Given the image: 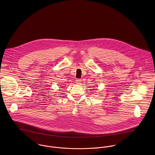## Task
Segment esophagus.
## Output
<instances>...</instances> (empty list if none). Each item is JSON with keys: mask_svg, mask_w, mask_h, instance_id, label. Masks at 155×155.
Instances as JSON below:
<instances>
[{"mask_svg": "<svg viewBox=\"0 0 155 155\" xmlns=\"http://www.w3.org/2000/svg\"><path fill=\"white\" fill-rule=\"evenodd\" d=\"M76 84H77L80 85V84H81L82 80H81V79H77V80H76Z\"/></svg>", "mask_w": 155, "mask_h": 155, "instance_id": "esophagus-1", "label": "esophagus"}]
</instances>
